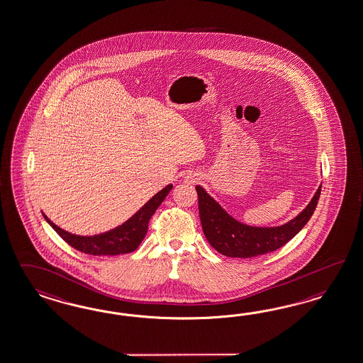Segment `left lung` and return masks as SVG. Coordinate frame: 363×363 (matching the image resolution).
Instances as JSON below:
<instances>
[{"label":"left lung","mask_w":363,"mask_h":363,"mask_svg":"<svg viewBox=\"0 0 363 363\" xmlns=\"http://www.w3.org/2000/svg\"><path fill=\"white\" fill-rule=\"evenodd\" d=\"M199 196V213L205 237L220 254L232 258H252L278 250L291 241L316 209L321 195V186L307 208L289 223L275 228H255L238 223L226 213L220 204L200 186H196Z\"/></svg>","instance_id":"1"}]
</instances>
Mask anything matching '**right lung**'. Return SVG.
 I'll return each mask as SVG.
<instances>
[{"label":"right lung","instance_id":"right-lung-1","mask_svg":"<svg viewBox=\"0 0 363 363\" xmlns=\"http://www.w3.org/2000/svg\"><path fill=\"white\" fill-rule=\"evenodd\" d=\"M171 189L172 184H168L166 188L159 191L158 194L152 199H150L137 213L130 217L126 223L117 226L116 229L91 237L76 235L65 232L59 226H56L52 221H50L45 214L43 217L47 223L52 226V229L76 250L89 255H120L137 250V247L140 246V242L143 241L147 233L150 218L155 213L159 205L163 203V200L166 199Z\"/></svg>","mask_w":363,"mask_h":363}]
</instances>
